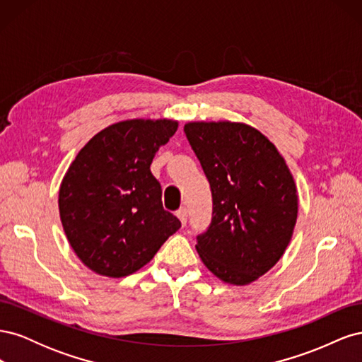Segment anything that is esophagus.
Masks as SVG:
<instances>
[{
  "mask_svg": "<svg viewBox=\"0 0 362 362\" xmlns=\"http://www.w3.org/2000/svg\"><path fill=\"white\" fill-rule=\"evenodd\" d=\"M177 216H178V218L181 221L182 226H185V223H187V208H185V206H181L180 210L177 211Z\"/></svg>",
  "mask_w": 362,
  "mask_h": 362,
  "instance_id": "esophagus-1",
  "label": "esophagus"
}]
</instances>
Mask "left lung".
Masks as SVG:
<instances>
[{"mask_svg":"<svg viewBox=\"0 0 362 362\" xmlns=\"http://www.w3.org/2000/svg\"><path fill=\"white\" fill-rule=\"evenodd\" d=\"M210 182L213 213L196 250L217 278L246 286L286 252L298 218V194L286 161L258 129L233 122L184 125Z\"/></svg>","mask_w":362,"mask_h":362,"instance_id":"8db88e82","label":"left lung"}]
</instances>
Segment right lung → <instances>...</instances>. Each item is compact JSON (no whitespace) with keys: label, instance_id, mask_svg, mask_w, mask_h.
I'll return each instance as SVG.
<instances>
[{"label":"right lung","instance_id":"add662e5","mask_svg":"<svg viewBox=\"0 0 362 362\" xmlns=\"http://www.w3.org/2000/svg\"><path fill=\"white\" fill-rule=\"evenodd\" d=\"M177 128L168 119L124 120L98 133L72 161L60 185V218L90 270L131 275L181 228L163 208L161 185L149 169Z\"/></svg>","mask_w":362,"mask_h":362}]
</instances>
